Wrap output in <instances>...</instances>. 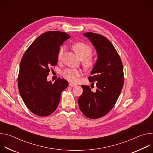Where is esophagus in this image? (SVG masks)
<instances>
[{
  "label": "esophagus",
  "mask_w": 153,
  "mask_h": 153,
  "mask_svg": "<svg viewBox=\"0 0 153 153\" xmlns=\"http://www.w3.org/2000/svg\"><path fill=\"white\" fill-rule=\"evenodd\" d=\"M69 85H70V86H71V87H74V86H76V84H74V83H69Z\"/></svg>",
  "instance_id": "obj_1"
}]
</instances>
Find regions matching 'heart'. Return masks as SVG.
Instances as JSON below:
<instances>
[{"label":"heart","mask_w":153,"mask_h":153,"mask_svg":"<svg viewBox=\"0 0 153 153\" xmlns=\"http://www.w3.org/2000/svg\"><path fill=\"white\" fill-rule=\"evenodd\" d=\"M73 48L76 54L79 57L83 60L82 64L84 67L86 69L91 68L93 67L94 60L92 56L90 55L93 53V48L89 45L84 42H77L73 45ZM67 50L66 46H62L60 47L57 55L59 60H61L65 52ZM82 74V71L80 70L68 68L64 70L62 72L63 77L70 82H76L79 77Z\"/></svg>","instance_id":"heart-1"}]
</instances>
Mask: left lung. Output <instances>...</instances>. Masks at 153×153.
I'll use <instances>...</instances> for the list:
<instances>
[{
	"instance_id": "left-lung-1",
	"label": "left lung",
	"mask_w": 153,
	"mask_h": 153,
	"mask_svg": "<svg viewBox=\"0 0 153 153\" xmlns=\"http://www.w3.org/2000/svg\"><path fill=\"white\" fill-rule=\"evenodd\" d=\"M83 35L97 51L98 58L88 79L91 83L96 82L97 89L93 92L89 86L82 85L83 93L78 104L86 117L95 119L105 116L116 104L124 83L123 64L114 47L106 37L90 32Z\"/></svg>"
}]
</instances>
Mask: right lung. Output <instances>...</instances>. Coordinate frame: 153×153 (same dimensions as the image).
<instances>
[{
  "mask_svg": "<svg viewBox=\"0 0 153 153\" xmlns=\"http://www.w3.org/2000/svg\"><path fill=\"white\" fill-rule=\"evenodd\" d=\"M70 38L69 34L61 31L43 33L31 43L21 59L19 91L29 110L37 116L45 117L54 113L62 91L68 85L63 79L59 77L53 83L47 77L51 67L57 63L60 47Z\"/></svg>",
  "mask_w": 153,
  "mask_h": 153,
  "instance_id": "right-lung-1",
  "label": "right lung"
}]
</instances>
